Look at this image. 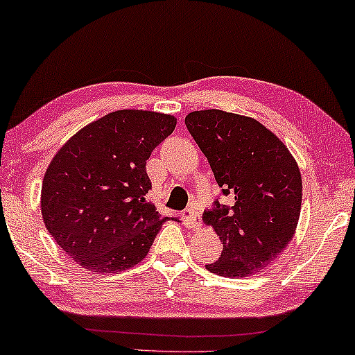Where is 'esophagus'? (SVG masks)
Returning a JSON list of instances; mask_svg holds the SVG:
<instances>
[{"label":"esophagus","mask_w":355,"mask_h":355,"mask_svg":"<svg viewBox=\"0 0 355 355\" xmlns=\"http://www.w3.org/2000/svg\"><path fill=\"white\" fill-rule=\"evenodd\" d=\"M184 215L187 216V220H189V223H191V226H198L200 225V213H198L196 208H187L186 211H184Z\"/></svg>","instance_id":"esophagus-1"}]
</instances>
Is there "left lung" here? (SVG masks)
Returning a JSON list of instances; mask_svg holds the SVG:
<instances>
[{"label": "left lung", "instance_id": "left-lung-1", "mask_svg": "<svg viewBox=\"0 0 355 355\" xmlns=\"http://www.w3.org/2000/svg\"><path fill=\"white\" fill-rule=\"evenodd\" d=\"M187 130L232 205L203 213L223 242L207 270L241 278L268 266L291 241L300 216L302 178L288 147L263 124L221 110L192 111Z\"/></svg>", "mask_w": 355, "mask_h": 355}]
</instances>
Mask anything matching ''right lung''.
I'll return each instance as SVG.
<instances>
[{"label":"right lung","mask_w":355,"mask_h":355,"mask_svg":"<svg viewBox=\"0 0 355 355\" xmlns=\"http://www.w3.org/2000/svg\"><path fill=\"white\" fill-rule=\"evenodd\" d=\"M176 123L155 111H113L53 157L42 184L43 223L80 266L119 273L147 257L169 218L147 200L152 182L145 164Z\"/></svg>","instance_id":"obj_1"}]
</instances>
